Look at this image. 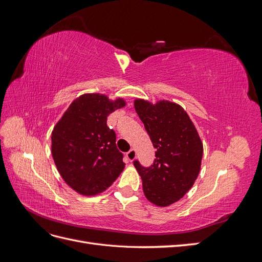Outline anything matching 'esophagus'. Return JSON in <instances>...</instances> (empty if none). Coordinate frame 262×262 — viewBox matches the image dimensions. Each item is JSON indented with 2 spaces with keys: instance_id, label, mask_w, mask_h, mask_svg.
<instances>
[{
  "instance_id": "34e87169",
  "label": "esophagus",
  "mask_w": 262,
  "mask_h": 262,
  "mask_svg": "<svg viewBox=\"0 0 262 262\" xmlns=\"http://www.w3.org/2000/svg\"><path fill=\"white\" fill-rule=\"evenodd\" d=\"M136 157H137V152H136V149H134V148H131L129 152L126 153V158H128L130 162L134 161V158H136Z\"/></svg>"
}]
</instances>
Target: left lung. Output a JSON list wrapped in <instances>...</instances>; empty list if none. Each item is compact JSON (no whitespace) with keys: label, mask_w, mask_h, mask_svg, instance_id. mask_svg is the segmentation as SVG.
Listing matches in <instances>:
<instances>
[{"label":"left lung","mask_w":262,"mask_h":262,"mask_svg":"<svg viewBox=\"0 0 262 262\" xmlns=\"http://www.w3.org/2000/svg\"><path fill=\"white\" fill-rule=\"evenodd\" d=\"M134 108L156 148L149 167L134 161L146 199L157 207H168L184 196L199 175L203 145L184 108L168 100L155 105L136 99Z\"/></svg>","instance_id":"1"}]
</instances>
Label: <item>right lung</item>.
I'll return each instance as SVG.
<instances>
[{"label":"right lung","instance_id":"obj_1","mask_svg":"<svg viewBox=\"0 0 262 262\" xmlns=\"http://www.w3.org/2000/svg\"><path fill=\"white\" fill-rule=\"evenodd\" d=\"M125 106L122 98L84 94L73 100L53 128L51 153L67 184L83 195L98 194L113 185L124 168L123 154L107 117Z\"/></svg>","mask_w":262,"mask_h":262}]
</instances>
